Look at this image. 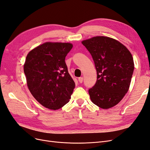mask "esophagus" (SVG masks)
<instances>
[{
    "label": "esophagus",
    "mask_w": 150,
    "mask_h": 150,
    "mask_svg": "<svg viewBox=\"0 0 150 150\" xmlns=\"http://www.w3.org/2000/svg\"><path fill=\"white\" fill-rule=\"evenodd\" d=\"M78 81H79V82L80 83H82L83 81V77H80V78H78Z\"/></svg>",
    "instance_id": "1"
}]
</instances>
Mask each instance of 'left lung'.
Returning a JSON list of instances; mask_svg holds the SVG:
<instances>
[{"label":"left lung","instance_id":"obj_1","mask_svg":"<svg viewBox=\"0 0 150 150\" xmlns=\"http://www.w3.org/2000/svg\"><path fill=\"white\" fill-rule=\"evenodd\" d=\"M82 44L91 54L97 81L89 89L91 100L104 110L118 104L128 91L134 70L132 55L118 40L96 36Z\"/></svg>","mask_w":150,"mask_h":150}]
</instances>
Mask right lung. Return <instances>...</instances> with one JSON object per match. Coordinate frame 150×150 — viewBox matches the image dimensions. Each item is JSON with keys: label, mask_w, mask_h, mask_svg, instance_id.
<instances>
[{"label": "right lung", "mask_w": 150, "mask_h": 150, "mask_svg": "<svg viewBox=\"0 0 150 150\" xmlns=\"http://www.w3.org/2000/svg\"><path fill=\"white\" fill-rule=\"evenodd\" d=\"M69 42H46L32 49L24 64L27 85L40 104L57 110L69 101L75 83L67 71L65 57Z\"/></svg>", "instance_id": "1"}]
</instances>
